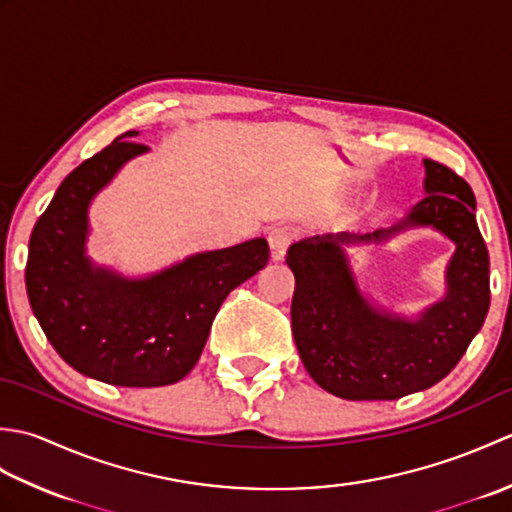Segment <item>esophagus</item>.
<instances>
[{"label":"esophagus","mask_w":512,"mask_h":512,"mask_svg":"<svg viewBox=\"0 0 512 512\" xmlns=\"http://www.w3.org/2000/svg\"><path fill=\"white\" fill-rule=\"evenodd\" d=\"M295 228L288 226V224H279L275 226L273 231L268 233V244H270V255H273V259H281L286 255L288 246L295 242Z\"/></svg>","instance_id":"obj_1"}]
</instances>
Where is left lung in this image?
<instances>
[{
	"label": "left lung",
	"mask_w": 512,
	"mask_h": 512,
	"mask_svg": "<svg viewBox=\"0 0 512 512\" xmlns=\"http://www.w3.org/2000/svg\"><path fill=\"white\" fill-rule=\"evenodd\" d=\"M427 198L389 231L363 237L323 235L288 248L295 273L292 334L314 383L345 400H396L422 391L458 365L480 332L491 303L488 250L475 222L469 182L436 160H424ZM407 225H433L456 245L450 292L418 322L378 313L357 292L340 250L343 241H371Z\"/></svg>",
	"instance_id": "left-lung-1"
}]
</instances>
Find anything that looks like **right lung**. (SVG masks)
Masks as SVG:
<instances>
[{
    "instance_id": "1",
    "label": "right lung",
    "mask_w": 512,
    "mask_h": 512,
    "mask_svg": "<svg viewBox=\"0 0 512 512\" xmlns=\"http://www.w3.org/2000/svg\"><path fill=\"white\" fill-rule=\"evenodd\" d=\"M138 132L81 162L32 228L26 290L32 312L65 363L118 387H162L187 376L228 292L268 264L264 237L200 253L147 279L92 268L88 206L129 158Z\"/></svg>"
}]
</instances>
